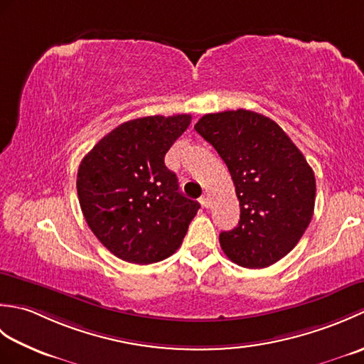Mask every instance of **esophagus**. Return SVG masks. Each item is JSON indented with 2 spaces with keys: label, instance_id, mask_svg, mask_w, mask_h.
I'll return each mask as SVG.
<instances>
[{
  "label": "esophagus",
  "instance_id": "esophagus-1",
  "mask_svg": "<svg viewBox=\"0 0 364 364\" xmlns=\"http://www.w3.org/2000/svg\"><path fill=\"white\" fill-rule=\"evenodd\" d=\"M200 203H202L205 208H210V205H211V198H210V196H208V194H203L202 197H200Z\"/></svg>",
  "mask_w": 364,
  "mask_h": 364
}]
</instances>
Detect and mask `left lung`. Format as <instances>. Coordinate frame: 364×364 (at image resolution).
Masks as SVG:
<instances>
[{"instance_id": "obj_1", "label": "left lung", "mask_w": 364, "mask_h": 364, "mask_svg": "<svg viewBox=\"0 0 364 364\" xmlns=\"http://www.w3.org/2000/svg\"><path fill=\"white\" fill-rule=\"evenodd\" d=\"M194 128L227 164L241 208L237 227L219 235L223 253L242 267L274 264L310 225L313 168L288 134L258 112L206 114Z\"/></svg>"}]
</instances>
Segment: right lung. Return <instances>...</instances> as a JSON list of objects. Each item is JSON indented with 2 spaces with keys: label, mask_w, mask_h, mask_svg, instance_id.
<instances>
[{
  "label": "right lung",
  "mask_w": 364,
  "mask_h": 364,
  "mask_svg": "<svg viewBox=\"0 0 364 364\" xmlns=\"http://www.w3.org/2000/svg\"><path fill=\"white\" fill-rule=\"evenodd\" d=\"M191 120L178 114L125 122L81 161L76 189L84 219L117 258L151 264L175 253L186 236L200 205L178 191L164 156Z\"/></svg>",
  "instance_id": "right-lung-1"
}]
</instances>
